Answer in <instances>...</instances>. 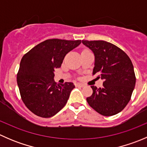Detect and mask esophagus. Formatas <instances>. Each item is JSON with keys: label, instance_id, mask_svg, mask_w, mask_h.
<instances>
[{"label": "esophagus", "instance_id": "1", "mask_svg": "<svg viewBox=\"0 0 147 147\" xmlns=\"http://www.w3.org/2000/svg\"><path fill=\"white\" fill-rule=\"evenodd\" d=\"M75 85L77 86V87H84V84H82V83H80V82H78L75 84Z\"/></svg>", "mask_w": 147, "mask_h": 147}]
</instances>
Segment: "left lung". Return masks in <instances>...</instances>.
<instances>
[{"instance_id": "obj_1", "label": "left lung", "mask_w": 147, "mask_h": 147, "mask_svg": "<svg viewBox=\"0 0 147 147\" xmlns=\"http://www.w3.org/2000/svg\"><path fill=\"white\" fill-rule=\"evenodd\" d=\"M94 55L93 75L103 80V87L91 86L89 105L103 116H112L124 109L131 99L136 83L134 67L129 56L116 45L104 40H82Z\"/></svg>"}]
</instances>
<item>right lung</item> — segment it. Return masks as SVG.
Returning <instances> with one entry per match:
<instances>
[{
    "label": "right lung",
    "mask_w": 147,
    "mask_h": 147,
    "mask_svg": "<svg viewBox=\"0 0 147 147\" xmlns=\"http://www.w3.org/2000/svg\"><path fill=\"white\" fill-rule=\"evenodd\" d=\"M81 40L50 39L40 42L23 55L17 83L25 105L37 116L51 117L67 102L72 82L57 84L55 69L61 67L65 56Z\"/></svg>",
    "instance_id": "right-lung-1"
}]
</instances>
